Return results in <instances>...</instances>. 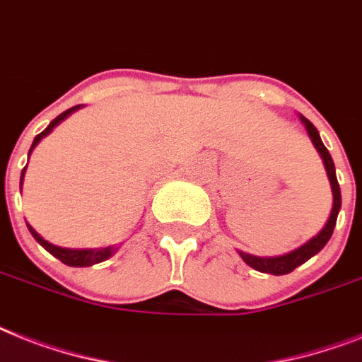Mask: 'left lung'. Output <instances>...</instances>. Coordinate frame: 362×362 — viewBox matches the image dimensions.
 <instances>
[{
  "label": "left lung",
  "mask_w": 362,
  "mask_h": 362,
  "mask_svg": "<svg viewBox=\"0 0 362 362\" xmlns=\"http://www.w3.org/2000/svg\"><path fill=\"white\" fill-rule=\"evenodd\" d=\"M299 119H301V122H303L305 128H307L308 137L313 141V145L316 146L320 158L324 160V167L325 171H327L329 184H331V191H333V208H331V214H329V219L327 223H325V227L322 228L316 236L310 238L305 245L296 249V251L286 252L283 257H255V255H249V252L238 251L240 252V257L243 258V262L260 273L286 275V273L293 272L298 266L307 262L308 258H313L314 255H318V252L325 247V243L329 242V238L333 236L334 225H337V217H339L340 206H342V197H340V186L339 180H337V173H334L333 158H331L329 151L325 148L322 139H320V134L318 130H316V126H314L308 119H305L303 115H299Z\"/></svg>",
  "instance_id": "obj_1"
}]
</instances>
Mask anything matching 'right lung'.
Here are the masks:
<instances>
[{
    "label": "right lung",
    "instance_id": "obj_1",
    "mask_svg": "<svg viewBox=\"0 0 362 362\" xmlns=\"http://www.w3.org/2000/svg\"><path fill=\"white\" fill-rule=\"evenodd\" d=\"M79 107H81V105H74V107H70V110H66V111H63V113H61V115H57V117H55V119L52 120V122H49L48 128H46V130H44V132H40V134H38L37 137H35L33 145H31V148H29V156H31L33 148L38 145V143H40V139H42V137H46V135H48L49 132L54 130V128L59 124V122H63V120L66 119L69 115H72V113H74V111H78ZM25 167H28V165H25ZM25 167H23L22 176H20V184H22V182H23V175H25ZM28 228H29V232L33 234L35 240H37V242L40 243V245H42V247L46 249V251L52 252V255H54L55 258H59V260H61V262H63V264H66V266H72V267L93 266V264H98V262H104V260H107V258H110L111 255H113V252L117 251V249H115V247H102V249H66V247H57V245H54V243L46 242V240H44V238L40 236V234H38V232L35 230V228L31 227V225H28Z\"/></svg>",
    "mask_w": 362,
    "mask_h": 362
}]
</instances>
